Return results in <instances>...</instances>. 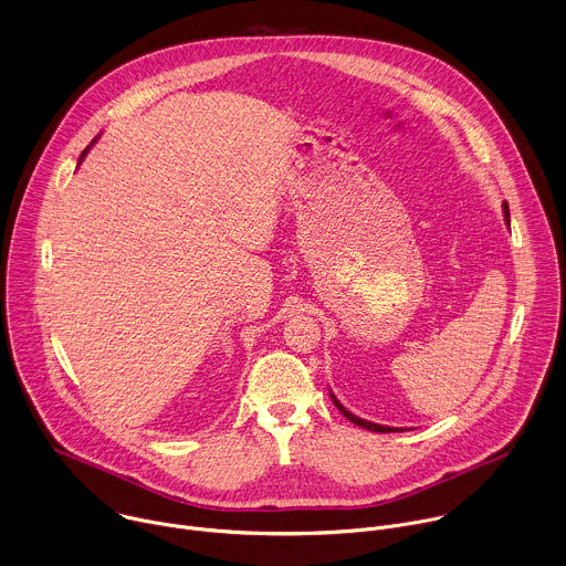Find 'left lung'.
Returning <instances> with one entry per match:
<instances>
[{
  "label": "left lung",
  "instance_id": "obj_1",
  "mask_svg": "<svg viewBox=\"0 0 566 566\" xmlns=\"http://www.w3.org/2000/svg\"><path fill=\"white\" fill-rule=\"evenodd\" d=\"M502 213H504V220H506V224L511 222V213H509V202L504 200V205H502ZM329 397H332V403L342 410V415L346 417V419H350L353 423H357V426H361V428H366V430H373V432H401L403 428H392V426H381V423H373V421H366V419H361V417H357V415H353L346 406H342V401H338L332 392H329Z\"/></svg>",
  "mask_w": 566,
  "mask_h": 566
}]
</instances>
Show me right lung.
I'll list each match as a JSON object with an SVG mask.
<instances>
[{"label": "right lung", "mask_w": 566, "mask_h": 566, "mask_svg": "<svg viewBox=\"0 0 566 566\" xmlns=\"http://www.w3.org/2000/svg\"><path fill=\"white\" fill-rule=\"evenodd\" d=\"M93 143H95V140H93ZM93 143H91V145H93ZM88 149H91V147H86V149H84V151H82V156H80V163H82V160H84V156H86V154H88Z\"/></svg>", "instance_id": "obj_1"}]
</instances>
